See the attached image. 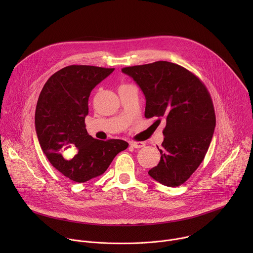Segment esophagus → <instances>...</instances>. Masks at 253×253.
Here are the masks:
<instances>
[{"instance_id": "34e87169", "label": "esophagus", "mask_w": 253, "mask_h": 253, "mask_svg": "<svg viewBox=\"0 0 253 253\" xmlns=\"http://www.w3.org/2000/svg\"><path fill=\"white\" fill-rule=\"evenodd\" d=\"M130 146H132L133 148L138 149V148H142V147L145 146V143L141 142V141H131L130 142Z\"/></svg>"}]
</instances>
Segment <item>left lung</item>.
Returning <instances> with one entry per match:
<instances>
[{
	"mask_svg": "<svg viewBox=\"0 0 253 253\" xmlns=\"http://www.w3.org/2000/svg\"><path fill=\"white\" fill-rule=\"evenodd\" d=\"M145 95V117L166 120L163 149L148 174L159 183L183 184L203 161L216 118L210 94L202 81L177 64L157 61L122 69Z\"/></svg>",
	"mask_w": 253,
	"mask_h": 253,
	"instance_id": "left-lung-1",
	"label": "left lung"
}]
</instances>
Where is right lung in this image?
<instances>
[{
	"instance_id": "right-lung-1",
	"label": "right lung",
	"mask_w": 253,
	"mask_h": 253,
	"mask_svg": "<svg viewBox=\"0 0 253 253\" xmlns=\"http://www.w3.org/2000/svg\"><path fill=\"white\" fill-rule=\"evenodd\" d=\"M114 68L86 65L67 66L44 85L35 113L40 146L50 163L72 181L83 183L102 175L114 157L129 144L120 139L102 141L86 130L91 91ZM77 154L66 159L61 154Z\"/></svg>"
}]
</instances>
